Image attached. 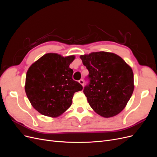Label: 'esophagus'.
<instances>
[{"mask_svg": "<svg viewBox=\"0 0 157 157\" xmlns=\"http://www.w3.org/2000/svg\"><path fill=\"white\" fill-rule=\"evenodd\" d=\"M78 82H79L80 84H81L82 86H84V81H83L82 79H80V80H79V81H78Z\"/></svg>", "mask_w": 157, "mask_h": 157, "instance_id": "1", "label": "esophagus"}]
</instances>
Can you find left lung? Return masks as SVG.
Here are the masks:
<instances>
[{
	"label": "left lung",
	"mask_w": 157,
	"mask_h": 157,
	"mask_svg": "<svg viewBox=\"0 0 157 157\" xmlns=\"http://www.w3.org/2000/svg\"><path fill=\"white\" fill-rule=\"evenodd\" d=\"M89 71L90 84L84 89L90 107L105 118L115 117L124 109L134 90L132 67L112 52H96L80 55Z\"/></svg>",
	"instance_id": "1"
}]
</instances>
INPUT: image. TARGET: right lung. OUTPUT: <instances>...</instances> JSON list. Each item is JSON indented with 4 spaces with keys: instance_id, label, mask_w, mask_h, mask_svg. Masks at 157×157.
I'll return each instance as SVG.
<instances>
[{
    "instance_id": "add662e5",
    "label": "right lung",
    "mask_w": 157,
    "mask_h": 157,
    "mask_svg": "<svg viewBox=\"0 0 157 157\" xmlns=\"http://www.w3.org/2000/svg\"><path fill=\"white\" fill-rule=\"evenodd\" d=\"M75 59V55L48 53L28 69L25 91L31 105L42 115L59 117L71 107L74 94L82 90L69 67Z\"/></svg>"
}]
</instances>
